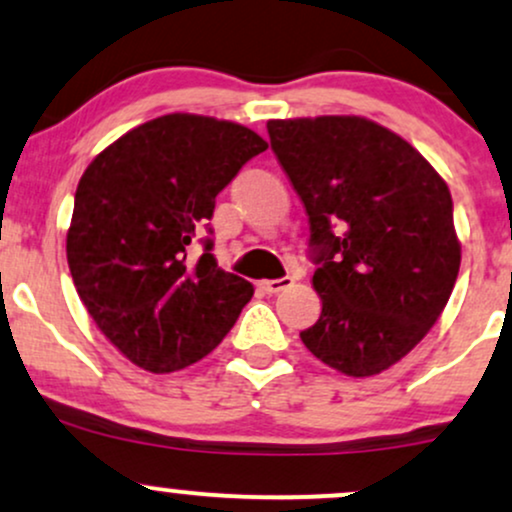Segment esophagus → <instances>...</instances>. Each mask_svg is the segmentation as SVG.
<instances>
[{
  "mask_svg": "<svg viewBox=\"0 0 512 512\" xmlns=\"http://www.w3.org/2000/svg\"><path fill=\"white\" fill-rule=\"evenodd\" d=\"M293 284V279L291 276H281V279H269V281H260V289L264 291V293H279V291H284V289H289V286Z\"/></svg>",
  "mask_w": 512,
  "mask_h": 512,
  "instance_id": "esophagus-1",
  "label": "esophagus"
}]
</instances>
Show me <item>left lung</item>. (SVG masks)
I'll use <instances>...</instances> for the list:
<instances>
[{
    "label": "left lung",
    "instance_id": "obj_1",
    "mask_svg": "<svg viewBox=\"0 0 512 512\" xmlns=\"http://www.w3.org/2000/svg\"><path fill=\"white\" fill-rule=\"evenodd\" d=\"M301 197L322 313L301 332L322 363L368 378L436 325L460 272L445 180L409 142L356 115L267 122Z\"/></svg>",
    "mask_w": 512,
    "mask_h": 512
}]
</instances>
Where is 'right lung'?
Instances as JSON below:
<instances>
[{
    "instance_id": "add662e5",
    "label": "right lung",
    "mask_w": 512,
    "mask_h": 512,
    "mask_svg": "<svg viewBox=\"0 0 512 512\" xmlns=\"http://www.w3.org/2000/svg\"><path fill=\"white\" fill-rule=\"evenodd\" d=\"M267 142L216 117L173 113L129 129L91 161L74 195L67 262L76 293L110 344L149 373L214 351L252 298L223 272L211 240L187 257L216 195Z\"/></svg>"
}]
</instances>
